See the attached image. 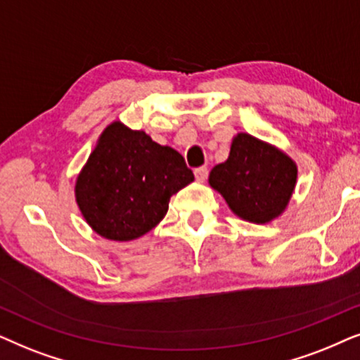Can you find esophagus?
<instances>
[{
	"label": "esophagus",
	"mask_w": 360,
	"mask_h": 360,
	"mask_svg": "<svg viewBox=\"0 0 360 360\" xmlns=\"http://www.w3.org/2000/svg\"><path fill=\"white\" fill-rule=\"evenodd\" d=\"M207 174H209V169L207 167H198V169L194 171V176L195 179H198V183H204L205 179H207Z\"/></svg>",
	"instance_id": "esophagus-1"
}]
</instances>
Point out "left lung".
Here are the masks:
<instances>
[{"label": "left lung", "mask_w": 360, "mask_h": 360, "mask_svg": "<svg viewBox=\"0 0 360 360\" xmlns=\"http://www.w3.org/2000/svg\"><path fill=\"white\" fill-rule=\"evenodd\" d=\"M296 162L270 143L248 133L233 136L227 161L214 166L210 188L225 199L237 217L252 224H268L280 217L293 195Z\"/></svg>", "instance_id": "obj_1"}]
</instances>
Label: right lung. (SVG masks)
I'll list each match as a JSON object with an SVG mask.
<instances>
[{"label":"right lung","mask_w":360,"mask_h":360,"mask_svg":"<svg viewBox=\"0 0 360 360\" xmlns=\"http://www.w3.org/2000/svg\"><path fill=\"white\" fill-rule=\"evenodd\" d=\"M193 181V171L176 150L115 120L77 176L75 200L95 233L130 242L155 229L171 195Z\"/></svg>","instance_id":"add662e5"}]
</instances>
